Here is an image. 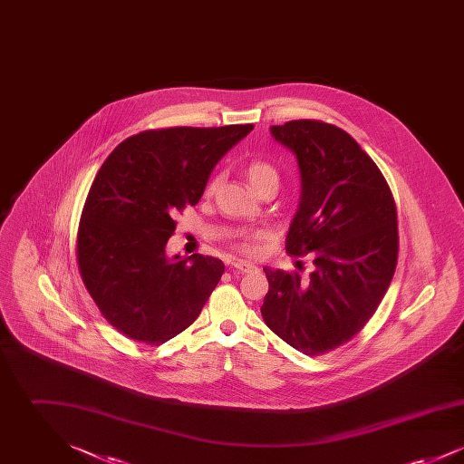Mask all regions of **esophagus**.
Listing matches in <instances>:
<instances>
[{"instance_id": "obj_1", "label": "esophagus", "mask_w": 464, "mask_h": 464, "mask_svg": "<svg viewBox=\"0 0 464 464\" xmlns=\"http://www.w3.org/2000/svg\"><path fill=\"white\" fill-rule=\"evenodd\" d=\"M233 269H237V271H242V273H246V271H252L256 265H252V263H248V261H243V259H238V261H235L233 263Z\"/></svg>"}]
</instances>
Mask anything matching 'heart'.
I'll use <instances>...</instances> for the list:
<instances>
[{
    "mask_svg": "<svg viewBox=\"0 0 464 464\" xmlns=\"http://www.w3.org/2000/svg\"><path fill=\"white\" fill-rule=\"evenodd\" d=\"M246 177H248V180H250V184H252L254 188L259 186L261 182H265L267 179H278L276 170H275L271 165L265 163V161H254V163H250V165L246 167ZM214 188H216V182H212L208 189L212 191ZM243 246H245L246 250H250V248H252V243H250V240H245Z\"/></svg>",
    "mask_w": 464,
    "mask_h": 464,
    "instance_id": "heart-1",
    "label": "heart"
}]
</instances>
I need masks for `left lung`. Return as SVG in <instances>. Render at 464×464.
Returning <instances> with one entry per match:
<instances>
[{
    "label": "left lung",
    "instance_id": "1",
    "mask_svg": "<svg viewBox=\"0 0 464 464\" xmlns=\"http://www.w3.org/2000/svg\"><path fill=\"white\" fill-rule=\"evenodd\" d=\"M301 172L287 252L313 256L308 280L265 267L266 325L301 353L331 352L371 320L393 278L397 207L371 156L350 133L316 120L273 125Z\"/></svg>",
    "mask_w": 464,
    "mask_h": 464
}]
</instances>
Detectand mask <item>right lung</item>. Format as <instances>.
I'll use <instances>...</instances> for the list:
<instances>
[{"mask_svg": "<svg viewBox=\"0 0 464 464\" xmlns=\"http://www.w3.org/2000/svg\"><path fill=\"white\" fill-rule=\"evenodd\" d=\"M254 125L132 135L102 163L78 229V267L97 308L127 337L161 344L188 329L219 284L221 259L169 257L174 216L197 205L214 167Z\"/></svg>", "mask_w": 464, "mask_h": 464, "instance_id": "obj_1", "label": "right lung"}]
</instances>
